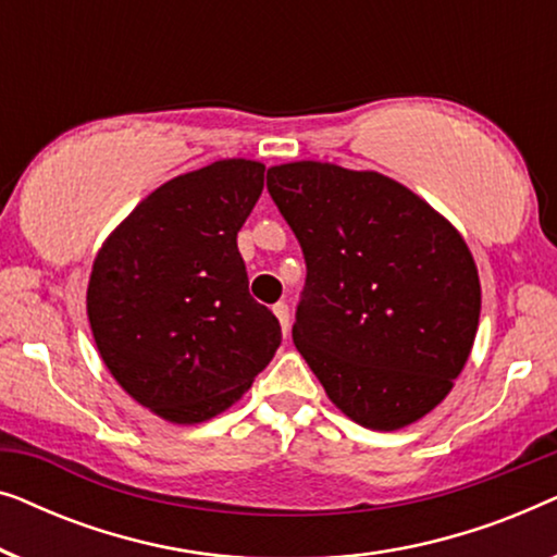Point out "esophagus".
I'll return each mask as SVG.
<instances>
[{
    "label": "esophagus",
    "instance_id": "obj_1",
    "mask_svg": "<svg viewBox=\"0 0 557 557\" xmlns=\"http://www.w3.org/2000/svg\"><path fill=\"white\" fill-rule=\"evenodd\" d=\"M273 314L278 317L281 332H284V337H288V332H292V311H288V304L286 301L273 304Z\"/></svg>",
    "mask_w": 557,
    "mask_h": 557
}]
</instances>
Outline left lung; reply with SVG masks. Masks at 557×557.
I'll return each mask as SVG.
<instances>
[{
    "instance_id": "left-lung-1",
    "label": "left lung",
    "mask_w": 557,
    "mask_h": 557,
    "mask_svg": "<svg viewBox=\"0 0 557 557\" xmlns=\"http://www.w3.org/2000/svg\"><path fill=\"white\" fill-rule=\"evenodd\" d=\"M269 193L307 263L292 337L326 395L372 431L423 418L474 345L482 292L467 243L377 172L281 164Z\"/></svg>"
}]
</instances>
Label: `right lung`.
<instances>
[{
  "instance_id": "obj_1",
  "label": "right lung",
  "mask_w": 557,
  "mask_h": 557,
  "mask_svg": "<svg viewBox=\"0 0 557 557\" xmlns=\"http://www.w3.org/2000/svg\"><path fill=\"white\" fill-rule=\"evenodd\" d=\"M265 166L223 159L154 189L98 253L88 319L119 385L172 423L233 406L273 360L281 324L248 292L238 231Z\"/></svg>"
}]
</instances>
